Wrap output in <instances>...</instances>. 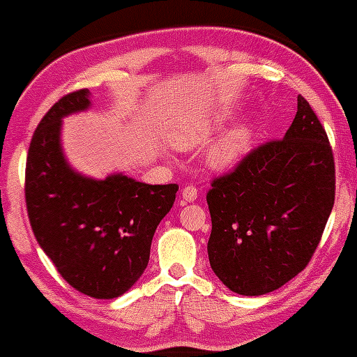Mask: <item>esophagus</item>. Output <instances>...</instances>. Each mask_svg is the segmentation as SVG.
<instances>
[{
  "mask_svg": "<svg viewBox=\"0 0 357 357\" xmlns=\"http://www.w3.org/2000/svg\"><path fill=\"white\" fill-rule=\"evenodd\" d=\"M183 202L184 203H192L196 198H198V190L195 186H184L181 191Z\"/></svg>",
  "mask_w": 357,
  "mask_h": 357,
  "instance_id": "1",
  "label": "esophagus"
}]
</instances>
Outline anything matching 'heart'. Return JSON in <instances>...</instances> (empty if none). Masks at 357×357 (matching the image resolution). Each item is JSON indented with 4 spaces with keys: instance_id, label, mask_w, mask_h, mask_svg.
Returning a JSON list of instances; mask_svg holds the SVG:
<instances>
[{
    "instance_id": "1",
    "label": "heart",
    "mask_w": 357,
    "mask_h": 357,
    "mask_svg": "<svg viewBox=\"0 0 357 357\" xmlns=\"http://www.w3.org/2000/svg\"><path fill=\"white\" fill-rule=\"evenodd\" d=\"M227 119L228 114L221 112L183 127L173 136L174 146L181 147V149H191V147L204 144L221 130ZM250 141H252V129L247 124L233 127L206 151V165L211 169H228V167L238 165L243 155L247 154Z\"/></svg>"
}]
</instances>
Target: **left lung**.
<instances>
[{
	"label": "left lung",
	"instance_id": "obj_1",
	"mask_svg": "<svg viewBox=\"0 0 357 357\" xmlns=\"http://www.w3.org/2000/svg\"><path fill=\"white\" fill-rule=\"evenodd\" d=\"M211 186L208 257L216 277L240 296H264L298 275L335 196L333 149L309 102L298 96L284 139L253 149Z\"/></svg>",
	"mask_w": 357,
	"mask_h": 357
}]
</instances>
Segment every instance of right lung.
<instances>
[{
    "mask_svg": "<svg viewBox=\"0 0 357 357\" xmlns=\"http://www.w3.org/2000/svg\"><path fill=\"white\" fill-rule=\"evenodd\" d=\"M90 105L82 89L45 114L28 149L24 198L35 238L60 275L85 296L116 298L146 270L178 184H146L122 173L93 179L73 169L61 149V119Z\"/></svg>",
    "mask_w": 357,
    "mask_h": 357,
    "instance_id": "right-lung-1",
    "label": "right lung"
}]
</instances>
